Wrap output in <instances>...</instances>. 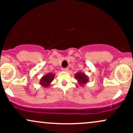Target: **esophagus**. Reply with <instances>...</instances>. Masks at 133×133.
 <instances>
[{"label":"esophagus","instance_id":"obj_1","mask_svg":"<svg viewBox=\"0 0 133 133\" xmlns=\"http://www.w3.org/2000/svg\"><path fill=\"white\" fill-rule=\"evenodd\" d=\"M62 71L67 72V71H68V68H62Z\"/></svg>","mask_w":133,"mask_h":133}]
</instances>
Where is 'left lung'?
<instances>
[{
  "label": "left lung",
  "mask_w": 133,
  "mask_h": 133,
  "mask_svg": "<svg viewBox=\"0 0 133 133\" xmlns=\"http://www.w3.org/2000/svg\"><path fill=\"white\" fill-rule=\"evenodd\" d=\"M74 77L77 81V84L80 86H84L89 81L88 76L82 72H78L74 75Z\"/></svg>",
  "instance_id": "8db88e82"
}]
</instances>
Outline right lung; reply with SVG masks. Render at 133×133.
Segmentation results:
<instances>
[{
  "label": "right lung",
  "mask_w": 133,
  "mask_h": 133,
  "mask_svg": "<svg viewBox=\"0 0 133 133\" xmlns=\"http://www.w3.org/2000/svg\"><path fill=\"white\" fill-rule=\"evenodd\" d=\"M54 77L55 74L53 73H48L45 76H42L40 79V82H39L41 86H43L45 88H49L51 85V82L54 80Z\"/></svg>",
  "instance_id": "1"
}]
</instances>
